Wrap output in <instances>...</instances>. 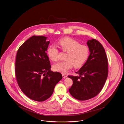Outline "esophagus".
Masks as SVG:
<instances>
[{
    "label": "esophagus",
    "instance_id": "1",
    "mask_svg": "<svg viewBox=\"0 0 124 124\" xmlns=\"http://www.w3.org/2000/svg\"><path fill=\"white\" fill-rule=\"evenodd\" d=\"M62 77H63V78H65L67 77V76L64 74H62Z\"/></svg>",
    "mask_w": 124,
    "mask_h": 124
}]
</instances>
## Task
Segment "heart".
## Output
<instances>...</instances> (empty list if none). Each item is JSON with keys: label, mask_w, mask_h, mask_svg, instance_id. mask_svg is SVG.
<instances>
[{"label": "heart", "mask_w": 124, "mask_h": 124, "mask_svg": "<svg viewBox=\"0 0 124 124\" xmlns=\"http://www.w3.org/2000/svg\"><path fill=\"white\" fill-rule=\"evenodd\" d=\"M58 44L63 52H67L64 61L54 64L53 69L62 73H66L74 66L75 68L81 67L85 64L89 54V47L85 45H81L79 41L70 37L60 39ZM50 59L57 61L59 59V51L55 45H51L47 49Z\"/></svg>", "instance_id": "b5f03b06"}]
</instances>
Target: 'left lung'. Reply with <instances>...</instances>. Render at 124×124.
Masks as SVG:
<instances>
[{
  "label": "left lung",
  "mask_w": 124,
  "mask_h": 124,
  "mask_svg": "<svg viewBox=\"0 0 124 124\" xmlns=\"http://www.w3.org/2000/svg\"><path fill=\"white\" fill-rule=\"evenodd\" d=\"M87 44L90 54L84 65L76 72L79 76H68L73 81L70 94L80 101L92 98L98 94L108 75V58L102 45L94 39L88 40Z\"/></svg>",
  "instance_id": "left-lung-1"
}]
</instances>
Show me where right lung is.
<instances>
[{
  "label": "right lung",
  "mask_w": 124,
  "mask_h": 124,
  "mask_svg": "<svg viewBox=\"0 0 124 124\" xmlns=\"http://www.w3.org/2000/svg\"><path fill=\"white\" fill-rule=\"evenodd\" d=\"M49 41L44 36L31 37L20 46L15 62V75L22 92L30 99L43 101L53 94L62 74L51 70L46 51Z\"/></svg>",
  "instance_id": "obj_1"
}]
</instances>
